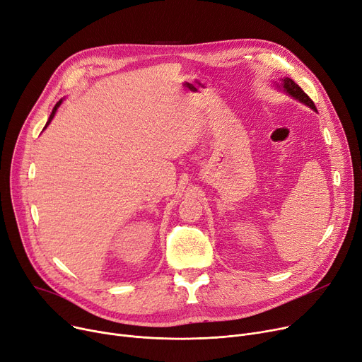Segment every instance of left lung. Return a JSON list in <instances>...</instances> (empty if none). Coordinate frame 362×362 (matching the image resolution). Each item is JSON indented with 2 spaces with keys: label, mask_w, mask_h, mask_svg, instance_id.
I'll use <instances>...</instances> for the list:
<instances>
[{
  "label": "left lung",
  "mask_w": 362,
  "mask_h": 362,
  "mask_svg": "<svg viewBox=\"0 0 362 362\" xmlns=\"http://www.w3.org/2000/svg\"><path fill=\"white\" fill-rule=\"evenodd\" d=\"M278 88H281V89H284L288 95H291L292 98H295L296 100H300V102H303V103H305L307 106H310L311 110H314V111H317V108H315V105H314V102L310 99V96L298 86V84H296L292 78H289V77H285V78H282V83L279 84L278 83Z\"/></svg>",
  "instance_id": "left-lung-1"
}]
</instances>
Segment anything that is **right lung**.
<instances>
[{"mask_svg":"<svg viewBox=\"0 0 362 362\" xmlns=\"http://www.w3.org/2000/svg\"><path fill=\"white\" fill-rule=\"evenodd\" d=\"M61 102H62V99H61V100H58V102H57V105H55V106H54V110H52V112H51V115H49V118H48V121H47V124H45V127H44V130H45V129H47V127H48V125H49V122H51V119H52V118H54V115H55V112H57V110H58V106H59V105H61Z\"/></svg>","mask_w":362,"mask_h":362,"instance_id":"add662e5","label":"right lung"}]
</instances>
